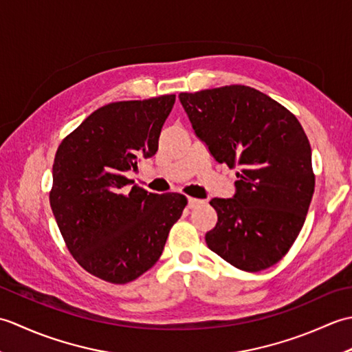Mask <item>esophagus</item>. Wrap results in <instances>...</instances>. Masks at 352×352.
Wrapping results in <instances>:
<instances>
[{"mask_svg":"<svg viewBox=\"0 0 352 352\" xmlns=\"http://www.w3.org/2000/svg\"><path fill=\"white\" fill-rule=\"evenodd\" d=\"M203 203H204L203 199L192 198V197H189V198H188V207H189V208H195V207H198L199 204H203Z\"/></svg>","mask_w":352,"mask_h":352,"instance_id":"1","label":"esophagus"}]
</instances>
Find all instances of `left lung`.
<instances>
[{"label": "left lung", "mask_w": 352, "mask_h": 352, "mask_svg": "<svg viewBox=\"0 0 352 352\" xmlns=\"http://www.w3.org/2000/svg\"><path fill=\"white\" fill-rule=\"evenodd\" d=\"M192 129L216 162L239 168L233 198H213L206 243L230 265L258 272L286 256L315 192L311 148L300 121L271 96L231 85L180 94Z\"/></svg>", "instance_id": "obj_1"}]
</instances>
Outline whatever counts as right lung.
I'll use <instances>...</instances> for the list:
<instances>
[{
    "instance_id": "1",
    "label": "right lung",
    "mask_w": 352,
    "mask_h": 352,
    "mask_svg": "<svg viewBox=\"0 0 352 352\" xmlns=\"http://www.w3.org/2000/svg\"><path fill=\"white\" fill-rule=\"evenodd\" d=\"M175 95L110 102L58 145L51 210L77 263L98 278L125 284L160 258L188 199L180 193L129 190L125 172L157 153Z\"/></svg>"
}]
</instances>
